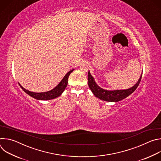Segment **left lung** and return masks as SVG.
<instances>
[{"label":"left lung","instance_id":"8db88e82","mask_svg":"<svg viewBox=\"0 0 161 161\" xmlns=\"http://www.w3.org/2000/svg\"><path fill=\"white\" fill-rule=\"evenodd\" d=\"M142 75H141L138 81H137V82L133 86L128 89L108 90L102 88L96 83L94 78L91 75L90 71H88V84L91 91L92 92V93L96 97L104 101L116 103L126 98L133 92L137 88V87L138 86L142 79Z\"/></svg>","mask_w":161,"mask_h":161}]
</instances>
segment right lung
Here are the masks:
<instances>
[{
    "mask_svg": "<svg viewBox=\"0 0 161 161\" xmlns=\"http://www.w3.org/2000/svg\"><path fill=\"white\" fill-rule=\"evenodd\" d=\"M74 71V69L71 70L69 71L63 78V79L61 80V81L53 89H52L50 91L44 92H31L25 88L23 87L19 83V85L21 88V89L24 90L26 94H27L29 96H31L32 97L41 101H47V100H51L53 99H55L58 97H59L65 90L67 83H68V78L70 74Z\"/></svg>",
    "mask_w": 161,
    "mask_h": 161,
    "instance_id": "obj_1",
    "label": "right lung"
}]
</instances>
